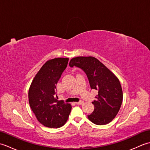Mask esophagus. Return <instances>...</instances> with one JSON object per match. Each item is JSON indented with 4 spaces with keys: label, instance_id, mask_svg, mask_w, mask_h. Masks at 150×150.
<instances>
[{
    "label": "esophagus",
    "instance_id": "esophagus-1",
    "mask_svg": "<svg viewBox=\"0 0 150 150\" xmlns=\"http://www.w3.org/2000/svg\"><path fill=\"white\" fill-rule=\"evenodd\" d=\"M76 104H79V105H81V104H82L84 103V101H82V100H80V101H79V102H77V103H75Z\"/></svg>",
    "mask_w": 150,
    "mask_h": 150
}]
</instances>
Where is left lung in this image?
Segmentation results:
<instances>
[{
	"label": "left lung",
	"mask_w": 150,
	"mask_h": 150,
	"mask_svg": "<svg viewBox=\"0 0 150 150\" xmlns=\"http://www.w3.org/2000/svg\"><path fill=\"white\" fill-rule=\"evenodd\" d=\"M70 67L82 69L87 75L91 89L98 90L95 109L89 120L97 125L110 122L119 112L123 94L119 79L103 63L93 57H77L71 59Z\"/></svg>",
	"instance_id": "obj_1"
}]
</instances>
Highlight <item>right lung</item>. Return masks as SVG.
I'll list each match as a JSON object with an SVG mask.
<instances>
[{"label": "right lung", "mask_w": 150, "mask_h": 150, "mask_svg": "<svg viewBox=\"0 0 150 150\" xmlns=\"http://www.w3.org/2000/svg\"><path fill=\"white\" fill-rule=\"evenodd\" d=\"M68 58H55L44 64L31 82L28 92L30 106L39 122L58 128L64 125L71 106L57 100L56 84L67 67Z\"/></svg>", "instance_id": "obj_1"}]
</instances>
